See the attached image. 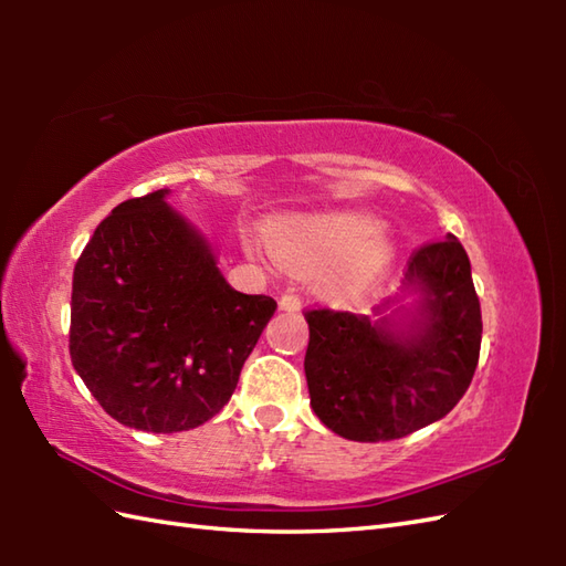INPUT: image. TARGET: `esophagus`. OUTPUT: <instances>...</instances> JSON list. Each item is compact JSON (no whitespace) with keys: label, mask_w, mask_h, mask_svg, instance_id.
I'll list each match as a JSON object with an SVG mask.
<instances>
[{"label":"esophagus","mask_w":566,"mask_h":566,"mask_svg":"<svg viewBox=\"0 0 566 566\" xmlns=\"http://www.w3.org/2000/svg\"><path fill=\"white\" fill-rule=\"evenodd\" d=\"M280 306H282L284 311H298V308H302V296L294 294V292H286V294H282V298H280Z\"/></svg>","instance_id":"esophagus-1"}]
</instances>
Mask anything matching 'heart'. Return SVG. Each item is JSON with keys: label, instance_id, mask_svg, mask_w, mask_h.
<instances>
[{"label": "heart", "instance_id": "obj_1", "mask_svg": "<svg viewBox=\"0 0 566 566\" xmlns=\"http://www.w3.org/2000/svg\"><path fill=\"white\" fill-rule=\"evenodd\" d=\"M270 248L294 268H318L321 290L340 302L363 296L394 262L391 238L367 213L335 211L276 223Z\"/></svg>", "mask_w": 566, "mask_h": 566}]
</instances>
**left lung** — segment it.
Returning a JSON list of instances; mask_svg holds the SVG:
<instances>
[{
  "label": "left lung",
  "instance_id": "left-lung-1",
  "mask_svg": "<svg viewBox=\"0 0 566 566\" xmlns=\"http://www.w3.org/2000/svg\"><path fill=\"white\" fill-rule=\"evenodd\" d=\"M406 280L423 294L408 335L350 311L308 308L304 314L311 406L323 426L347 440L411 436L448 416L472 384L482 347V306L460 240L450 233L413 250Z\"/></svg>",
  "mask_w": 566,
  "mask_h": 566
}]
</instances>
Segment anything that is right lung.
Masks as SVG:
<instances>
[{
	"label": "right lung",
	"mask_w": 566,
	"mask_h": 566,
	"mask_svg": "<svg viewBox=\"0 0 566 566\" xmlns=\"http://www.w3.org/2000/svg\"><path fill=\"white\" fill-rule=\"evenodd\" d=\"M122 201L72 274L70 357L118 423L179 432L231 399L276 302L228 284L211 248L165 203Z\"/></svg>",
	"instance_id": "right-lung-1"
}]
</instances>
